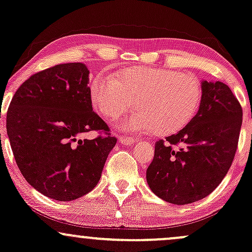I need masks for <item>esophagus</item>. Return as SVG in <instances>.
Here are the masks:
<instances>
[{"label": "esophagus", "instance_id": "34e87169", "mask_svg": "<svg viewBox=\"0 0 252 252\" xmlns=\"http://www.w3.org/2000/svg\"><path fill=\"white\" fill-rule=\"evenodd\" d=\"M119 143H121L123 145H132V144L135 143V140L127 137H120L119 138Z\"/></svg>", "mask_w": 252, "mask_h": 252}]
</instances>
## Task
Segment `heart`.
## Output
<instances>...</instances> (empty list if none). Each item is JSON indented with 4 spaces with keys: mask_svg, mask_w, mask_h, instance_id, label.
Instances as JSON below:
<instances>
[{
    "mask_svg": "<svg viewBox=\"0 0 252 252\" xmlns=\"http://www.w3.org/2000/svg\"><path fill=\"white\" fill-rule=\"evenodd\" d=\"M93 106L103 117L115 118L134 106L139 109L118 121L128 133L171 134L190 124L202 97L199 78L163 67H132L118 78L100 73L90 86Z\"/></svg>",
    "mask_w": 252,
    "mask_h": 252,
    "instance_id": "1",
    "label": "heart"
}]
</instances>
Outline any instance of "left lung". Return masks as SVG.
<instances>
[{"instance_id":"left-lung-1","label":"left lung","mask_w":252,"mask_h":252,"mask_svg":"<svg viewBox=\"0 0 252 252\" xmlns=\"http://www.w3.org/2000/svg\"><path fill=\"white\" fill-rule=\"evenodd\" d=\"M199 111L188 126L155 144L150 189L174 205L203 199L227 174L238 145L242 107L222 82H201Z\"/></svg>"}]
</instances>
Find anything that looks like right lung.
Segmentation results:
<instances>
[{
  "label": "right lung",
  "instance_id": "right-lung-1",
  "mask_svg": "<svg viewBox=\"0 0 252 252\" xmlns=\"http://www.w3.org/2000/svg\"><path fill=\"white\" fill-rule=\"evenodd\" d=\"M88 83L84 64H58L25 81L7 112V134L22 176L58 201L93 190L117 144L93 111ZM90 130L106 135L92 141L78 138Z\"/></svg>",
  "mask_w": 252,
  "mask_h": 252
}]
</instances>
